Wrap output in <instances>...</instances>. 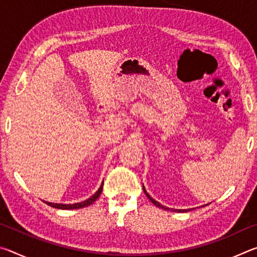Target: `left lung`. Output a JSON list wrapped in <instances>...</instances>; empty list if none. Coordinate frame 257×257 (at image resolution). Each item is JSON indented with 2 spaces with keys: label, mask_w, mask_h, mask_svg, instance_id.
I'll return each mask as SVG.
<instances>
[{
  "label": "left lung",
  "mask_w": 257,
  "mask_h": 257,
  "mask_svg": "<svg viewBox=\"0 0 257 257\" xmlns=\"http://www.w3.org/2000/svg\"><path fill=\"white\" fill-rule=\"evenodd\" d=\"M143 190H144V193H145V195L147 196V198H149L150 201H151L152 203H153L155 206H158V207H160V208H163V210H167V211H176V212H182V213H184V212H188V211H190V210H194V208H188V210H177V208H169V207H167V206H163L162 204L159 203V202H156L153 197H151V196H150L149 193H147V191H146V189H145V187H144V186H143ZM208 204H210V203H208ZM208 204H205V205H204V206L208 205Z\"/></svg>",
  "instance_id": "8db88e82"
}]
</instances>
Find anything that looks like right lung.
<instances>
[{
	"instance_id": "1",
	"label": "right lung",
	"mask_w": 257,
	"mask_h": 257,
	"mask_svg": "<svg viewBox=\"0 0 257 257\" xmlns=\"http://www.w3.org/2000/svg\"><path fill=\"white\" fill-rule=\"evenodd\" d=\"M102 190H103V182H102L101 187H99L96 193H95L93 196H90L88 199H86V201L75 203V204H59V203H51V202H45V201H44V203L47 204V205L54 207V208H60V210H77V208L86 207V206L90 205V204H93L99 197V195H101Z\"/></svg>"
}]
</instances>
